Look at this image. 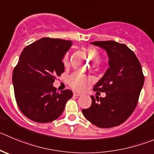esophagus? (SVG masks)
Returning a JSON list of instances; mask_svg holds the SVG:
<instances>
[{"mask_svg":"<svg viewBox=\"0 0 154 154\" xmlns=\"http://www.w3.org/2000/svg\"><path fill=\"white\" fill-rule=\"evenodd\" d=\"M74 97H80V96H81V93H78V92H74Z\"/></svg>","mask_w":154,"mask_h":154,"instance_id":"esophagus-1","label":"esophagus"}]
</instances>
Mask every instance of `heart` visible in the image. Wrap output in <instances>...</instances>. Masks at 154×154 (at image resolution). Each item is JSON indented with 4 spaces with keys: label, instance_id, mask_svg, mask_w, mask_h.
<instances>
[{
    "label": "heart",
    "instance_id": "b5f03b06",
    "mask_svg": "<svg viewBox=\"0 0 154 154\" xmlns=\"http://www.w3.org/2000/svg\"><path fill=\"white\" fill-rule=\"evenodd\" d=\"M84 51L87 53V55L90 57V59L93 62L96 63V64L99 62L100 54H99L98 51L97 50L94 49V48H84ZM63 64H64V67L68 66L69 57L67 54H65L64 58H63ZM67 81H68L69 85L73 89L77 90V91H83V90H86L87 88V87L91 82V80L90 78H87L84 76L78 74V73H74L68 77Z\"/></svg>",
    "mask_w": 154,
    "mask_h": 154
}]
</instances>
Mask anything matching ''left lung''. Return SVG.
Masks as SVG:
<instances>
[{"label":"left lung","mask_w":154,"mask_h":154,"mask_svg":"<svg viewBox=\"0 0 154 154\" xmlns=\"http://www.w3.org/2000/svg\"><path fill=\"white\" fill-rule=\"evenodd\" d=\"M90 43L106 50L109 56V67L93 87L94 91L105 92L106 96L97 100L91 96V106L82 112L99 128L118 126L128 119L137 106L144 83L141 65L125 44L115 41Z\"/></svg>","instance_id":"8db88e82"}]
</instances>
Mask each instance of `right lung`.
<instances>
[{"instance_id":"obj_1","label":"right lung","mask_w":154,"mask_h":154,"mask_svg":"<svg viewBox=\"0 0 154 154\" xmlns=\"http://www.w3.org/2000/svg\"><path fill=\"white\" fill-rule=\"evenodd\" d=\"M72 42L42 38L21 52L13 71V84L17 106L32 121L47 123L62 114L73 96L70 90L56 92L53 83L64 71L62 59Z\"/></svg>"}]
</instances>
